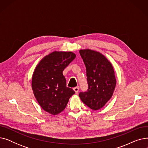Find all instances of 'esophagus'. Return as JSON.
I'll list each match as a JSON object with an SVG mask.
<instances>
[{
    "label": "esophagus",
    "mask_w": 148,
    "mask_h": 148,
    "mask_svg": "<svg viewBox=\"0 0 148 148\" xmlns=\"http://www.w3.org/2000/svg\"><path fill=\"white\" fill-rule=\"evenodd\" d=\"M74 90L75 91V94H77V93H78V92H79V86H77V87L74 88Z\"/></svg>",
    "instance_id": "34e87169"
}]
</instances>
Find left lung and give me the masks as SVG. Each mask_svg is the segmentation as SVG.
Returning a JSON list of instances; mask_svg holds the SVG:
<instances>
[{
	"label": "left lung",
	"mask_w": 148,
	"mask_h": 148,
	"mask_svg": "<svg viewBox=\"0 0 148 148\" xmlns=\"http://www.w3.org/2000/svg\"><path fill=\"white\" fill-rule=\"evenodd\" d=\"M86 68L88 89L79 97L84 104L97 110L104 107L114 92L116 80L113 66L101 53L89 49L80 50Z\"/></svg>",
	"instance_id": "8db88e82"
}]
</instances>
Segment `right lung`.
Here are the masks:
<instances>
[{
  "label": "right lung",
  "instance_id": "obj_1",
  "mask_svg": "<svg viewBox=\"0 0 148 148\" xmlns=\"http://www.w3.org/2000/svg\"><path fill=\"white\" fill-rule=\"evenodd\" d=\"M71 51H54L36 66L32 79L34 94L42 109L53 115L63 111L74 90L66 87L64 69L75 58Z\"/></svg>",
  "mask_w": 148,
  "mask_h": 148
}]
</instances>
